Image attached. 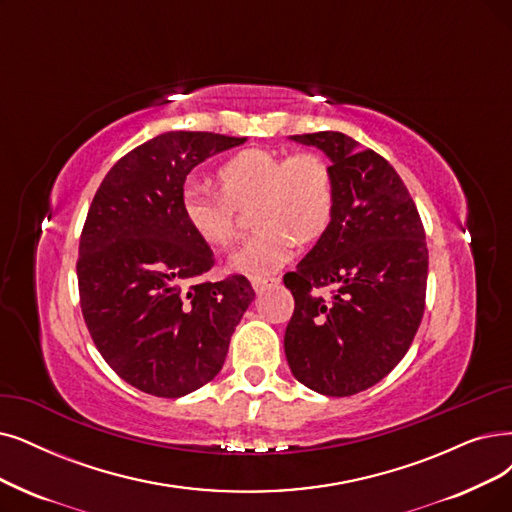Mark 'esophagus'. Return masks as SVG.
I'll list each match as a JSON object with an SVG mask.
<instances>
[{
  "label": "esophagus",
  "mask_w": 512,
  "mask_h": 512,
  "mask_svg": "<svg viewBox=\"0 0 512 512\" xmlns=\"http://www.w3.org/2000/svg\"><path fill=\"white\" fill-rule=\"evenodd\" d=\"M252 288L256 294H262L267 292L269 288H275V285L279 283V277H252Z\"/></svg>",
  "instance_id": "34e87169"
}]
</instances>
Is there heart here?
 I'll use <instances>...</instances> for the list:
<instances>
[{"label":"heart","instance_id":"1","mask_svg":"<svg viewBox=\"0 0 512 512\" xmlns=\"http://www.w3.org/2000/svg\"><path fill=\"white\" fill-rule=\"evenodd\" d=\"M220 191L187 182L180 212L189 229L212 248H229L239 235L237 208L256 203L258 231L231 256V269L250 277L279 271L296 243L315 241L330 227L336 185L327 161L317 153L285 157L267 149H245L218 168Z\"/></svg>","mask_w":512,"mask_h":512}]
</instances>
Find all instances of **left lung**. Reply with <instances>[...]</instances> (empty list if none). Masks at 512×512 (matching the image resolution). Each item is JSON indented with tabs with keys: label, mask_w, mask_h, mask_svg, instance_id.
Listing matches in <instances>:
<instances>
[{
	"label": "left lung",
	"mask_w": 512,
	"mask_h": 512,
	"mask_svg": "<svg viewBox=\"0 0 512 512\" xmlns=\"http://www.w3.org/2000/svg\"><path fill=\"white\" fill-rule=\"evenodd\" d=\"M292 140L330 157L336 206L315 248L283 277L294 296L283 349L298 382L349 397L391 372L418 332L428 275L424 227L403 180L376 151L342 132Z\"/></svg>",
	"instance_id": "8db88e82"
}]
</instances>
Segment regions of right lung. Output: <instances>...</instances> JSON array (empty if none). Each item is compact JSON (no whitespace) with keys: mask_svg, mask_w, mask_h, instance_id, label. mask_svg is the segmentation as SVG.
<instances>
[{"mask_svg":"<svg viewBox=\"0 0 512 512\" xmlns=\"http://www.w3.org/2000/svg\"><path fill=\"white\" fill-rule=\"evenodd\" d=\"M248 138L166 132L121 157L79 239V302L113 372L176 399L214 380L254 290L243 275L206 281L214 254L182 218L180 191L208 157Z\"/></svg>","mask_w":512,"mask_h":512,"instance_id":"add662e5","label":"right lung"}]
</instances>
